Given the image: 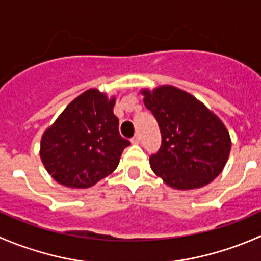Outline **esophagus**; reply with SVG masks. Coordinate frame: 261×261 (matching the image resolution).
Segmentation results:
<instances>
[{"mask_svg": "<svg viewBox=\"0 0 261 261\" xmlns=\"http://www.w3.org/2000/svg\"><path fill=\"white\" fill-rule=\"evenodd\" d=\"M139 143H140V138H139V135H135L133 139H131V144H134V145H138Z\"/></svg>", "mask_w": 261, "mask_h": 261, "instance_id": "esophagus-1", "label": "esophagus"}]
</instances>
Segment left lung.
I'll list each match as a JSON object with an SVG mask.
<instances>
[{"label":"left lung","mask_w":261,"mask_h":261,"mask_svg":"<svg viewBox=\"0 0 261 261\" xmlns=\"http://www.w3.org/2000/svg\"><path fill=\"white\" fill-rule=\"evenodd\" d=\"M140 93L162 135L161 149L149 158L151 171L176 190L211 184L223 171L232 145L221 118L198 98L173 85L143 88Z\"/></svg>","instance_id":"8db88e82"}]
</instances>
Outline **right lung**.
<instances>
[{"label": "right lung", "mask_w": 261, "mask_h": 261, "mask_svg": "<svg viewBox=\"0 0 261 261\" xmlns=\"http://www.w3.org/2000/svg\"><path fill=\"white\" fill-rule=\"evenodd\" d=\"M116 99L97 88L85 90L45 128L39 155L55 181L70 189H88L117 168L130 141L118 134Z\"/></svg>", "instance_id": "obj_1"}]
</instances>
